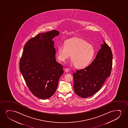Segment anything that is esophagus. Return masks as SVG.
<instances>
[{
  "label": "esophagus",
  "mask_w": 128,
  "mask_h": 128,
  "mask_svg": "<svg viewBox=\"0 0 128 128\" xmlns=\"http://www.w3.org/2000/svg\"><path fill=\"white\" fill-rule=\"evenodd\" d=\"M64 70L66 72H68L69 71V69L68 68H65Z\"/></svg>",
  "instance_id": "esophagus-1"
}]
</instances>
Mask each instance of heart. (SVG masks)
Here are the masks:
<instances>
[{
    "instance_id": "b5f03b06",
    "label": "heart",
    "mask_w": 128,
    "mask_h": 128,
    "mask_svg": "<svg viewBox=\"0 0 128 128\" xmlns=\"http://www.w3.org/2000/svg\"><path fill=\"white\" fill-rule=\"evenodd\" d=\"M94 49L91 44L78 38L68 39L64 46L60 44L57 49V57L60 62H64L71 55L72 64L78 68L87 66L92 59Z\"/></svg>"
}]
</instances>
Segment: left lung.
<instances>
[{
  "label": "left lung",
  "mask_w": 128,
  "mask_h": 128,
  "mask_svg": "<svg viewBox=\"0 0 128 128\" xmlns=\"http://www.w3.org/2000/svg\"><path fill=\"white\" fill-rule=\"evenodd\" d=\"M101 46V48L91 64L73 74L74 90L80 97L88 98L95 94L111 74L112 51L104 42Z\"/></svg>",
  "instance_id": "1"
}]
</instances>
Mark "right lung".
Listing matches in <instances>:
<instances>
[{
    "label": "right lung",
    "mask_w": 128,
    "mask_h": 128,
    "mask_svg": "<svg viewBox=\"0 0 128 128\" xmlns=\"http://www.w3.org/2000/svg\"><path fill=\"white\" fill-rule=\"evenodd\" d=\"M59 34L54 30L32 38L25 44L20 60V70L28 88L42 100L53 95L63 74V66L56 60L52 40Z\"/></svg>",
    "instance_id": "1"
}]
</instances>
